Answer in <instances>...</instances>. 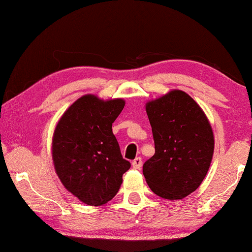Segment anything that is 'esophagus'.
Here are the masks:
<instances>
[{
  "label": "esophagus",
  "mask_w": 252,
  "mask_h": 252,
  "mask_svg": "<svg viewBox=\"0 0 252 252\" xmlns=\"http://www.w3.org/2000/svg\"><path fill=\"white\" fill-rule=\"evenodd\" d=\"M132 166L136 170H140L141 166H142V158L141 157H136L135 159L132 161Z\"/></svg>",
  "instance_id": "obj_1"
}]
</instances>
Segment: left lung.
<instances>
[{
    "instance_id": "1",
    "label": "left lung",
    "mask_w": 252,
    "mask_h": 252,
    "mask_svg": "<svg viewBox=\"0 0 252 252\" xmlns=\"http://www.w3.org/2000/svg\"><path fill=\"white\" fill-rule=\"evenodd\" d=\"M155 155L143 164L151 190L181 199L202 184L211 164L215 140L204 112L188 94L173 91L146 106Z\"/></svg>"
}]
</instances>
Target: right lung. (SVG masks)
<instances>
[{
	"label": "right lung",
	"instance_id": "add662e5",
	"mask_svg": "<svg viewBox=\"0 0 252 252\" xmlns=\"http://www.w3.org/2000/svg\"><path fill=\"white\" fill-rule=\"evenodd\" d=\"M124 105L122 98L104 102L85 95L65 111L55 129V170L64 187L88 205L110 201L130 167L112 133Z\"/></svg>",
	"mask_w": 252,
	"mask_h": 252
}]
</instances>
